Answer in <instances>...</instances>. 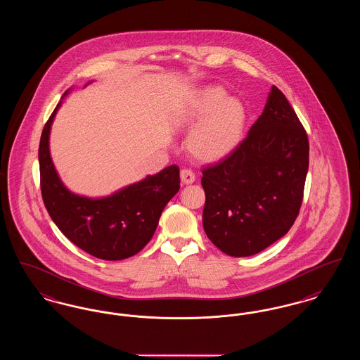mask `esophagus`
<instances>
[{
	"label": "esophagus",
	"instance_id": "esophagus-1",
	"mask_svg": "<svg viewBox=\"0 0 360 360\" xmlns=\"http://www.w3.org/2000/svg\"><path fill=\"white\" fill-rule=\"evenodd\" d=\"M181 181L185 185H190V184H193L195 181V174L191 172L190 169H184L181 172Z\"/></svg>",
	"mask_w": 360,
	"mask_h": 360
}]
</instances>
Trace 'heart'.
<instances>
[{"instance_id": "1", "label": "heart", "mask_w": 360, "mask_h": 360, "mask_svg": "<svg viewBox=\"0 0 360 360\" xmlns=\"http://www.w3.org/2000/svg\"><path fill=\"white\" fill-rule=\"evenodd\" d=\"M195 123L198 125L188 139L190 154L204 162H216L239 144L245 112L241 103L228 98L224 89L209 86L195 93L179 119L181 128H190Z\"/></svg>"}]
</instances>
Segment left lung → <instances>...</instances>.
<instances>
[{"label":"left lung","instance_id":"obj_1","mask_svg":"<svg viewBox=\"0 0 360 360\" xmlns=\"http://www.w3.org/2000/svg\"><path fill=\"white\" fill-rule=\"evenodd\" d=\"M308 167L307 131L273 86L247 137L202 170L206 236L229 257H251L271 245L300 213Z\"/></svg>","mask_w":360,"mask_h":360}]
</instances>
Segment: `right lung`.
<instances>
[{"mask_svg": "<svg viewBox=\"0 0 360 360\" xmlns=\"http://www.w3.org/2000/svg\"><path fill=\"white\" fill-rule=\"evenodd\" d=\"M60 103L46 122L39 144L46 209L60 232L87 254L103 260L134 257L154 236L165 206L178 193L179 167L172 165L103 198L71 193L62 184L50 155L51 124Z\"/></svg>", "mask_w": 360, "mask_h": 360, "instance_id": "obj_1", "label": "right lung"}]
</instances>
